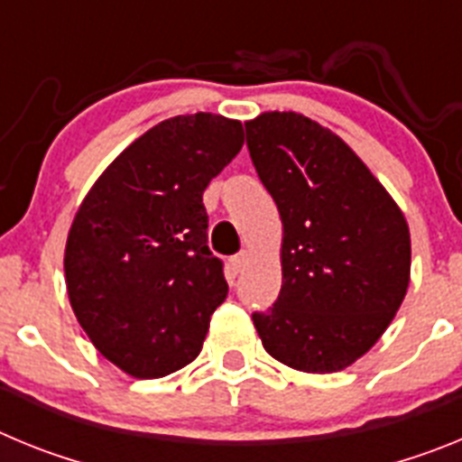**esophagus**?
Wrapping results in <instances>:
<instances>
[{
    "instance_id": "obj_1",
    "label": "esophagus",
    "mask_w": 462,
    "mask_h": 462,
    "mask_svg": "<svg viewBox=\"0 0 462 462\" xmlns=\"http://www.w3.org/2000/svg\"><path fill=\"white\" fill-rule=\"evenodd\" d=\"M245 263H247V252H240V254H236L234 259H231V268H234V273L243 271Z\"/></svg>"
}]
</instances>
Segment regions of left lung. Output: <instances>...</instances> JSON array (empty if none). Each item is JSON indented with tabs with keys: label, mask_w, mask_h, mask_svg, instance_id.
<instances>
[{
	"label": "left lung",
	"mask_w": 462,
	"mask_h": 462,
	"mask_svg": "<svg viewBox=\"0 0 462 462\" xmlns=\"http://www.w3.org/2000/svg\"><path fill=\"white\" fill-rule=\"evenodd\" d=\"M259 180L282 217V289L254 312L289 368L337 373L382 337L410 284L405 215L340 136L298 113L245 122Z\"/></svg>",
	"instance_id": "obj_1"
}]
</instances>
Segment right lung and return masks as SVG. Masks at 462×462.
Segmentation results:
<instances>
[{"label":"right lung","mask_w":462,"mask_h":462,"mask_svg":"<svg viewBox=\"0 0 462 462\" xmlns=\"http://www.w3.org/2000/svg\"><path fill=\"white\" fill-rule=\"evenodd\" d=\"M243 125L212 113L159 122L101 173L64 252L76 319L101 356L138 379L201 352L228 284L208 250L203 191L240 152Z\"/></svg>","instance_id":"1"}]
</instances>
